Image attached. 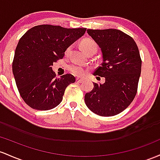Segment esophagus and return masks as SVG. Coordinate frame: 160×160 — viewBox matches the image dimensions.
<instances>
[{
    "mask_svg": "<svg viewBox=\"0 0 160 160\" xmlns=\"http://www.w3.org/2000/svg\"><path fill=\"white\" fill-rule=\"evenodd\" d=\"M75 81H76L77 83H82V82H83V80H82V78H76V79H75Z\"/></svg>",
    "mask_w": 160,
    "mask_h": 160,
    "instance_id": "1",
    "label": "esophagus"
}]
</instances>
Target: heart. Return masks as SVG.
<instances>
[{"label": "heart", "instance_id": "1", "mask_svg": "<svg viewBox=\"0 0 160 160\" xmlns=\"http://www.w3.org/2000/svg\"><path fill=\"white\" fill-rule=\"evenodd\" d=\"M81 46H82V49L84 50V51L86 53H88L90 51L96 52L97 49H98V45H97L96 43L93 40L89 38L85 39V40L82 41ZM70 50L71 47H69L66 51V55L69 54V52H70ZM69 69L71 72V73L76 75V76H84L88 72V69H85V67L80 65H77V64H72V65L69 66Z\"/></svg>", "mask_w": 160, "mask_h": 160}]
</instances>
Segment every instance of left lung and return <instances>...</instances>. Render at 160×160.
<instances>
[{
    "mask_svg": "<svg viewBox=\"0 0 160 160\" xmlns=\"http://www.w3.org/2000/svg\"><path fill=\"white\" fill-rule=\"evenodd\" d=\"M102 53L101 65L94 75L105 78L103 84L94 83L86 93L85 102L90 110L101 116L120 113L137 94L141 72V59L135 41L118 29H88Z\"/></svg>",
    "mask_w": 160,
    "mask_h": 160,
    "instance_id": "left-lung-1",
    "label": "left lung"
}]
</instances>
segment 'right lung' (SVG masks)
Listing matches in <instances>:
<instances>
[{
  "label": "right lung",
  "instance_id": "obj_1",
  "mask_svg": "<svg viewBox=\"0 0 160 160\" xmlns=\"http://www.w3.org/2000/svg\"><path fill=\"white\" fill-rule=\"evenodd\" d=\"M85 31V28L41 25L30 28L19 39L12 73L19 94L30 107L49 110L61 103L66 87L74 83L75 78L71 74L55 78L51 66Z\"/></svg>",
  "mask_w": 160,
  "mask_h": 160
}]
</instances>
